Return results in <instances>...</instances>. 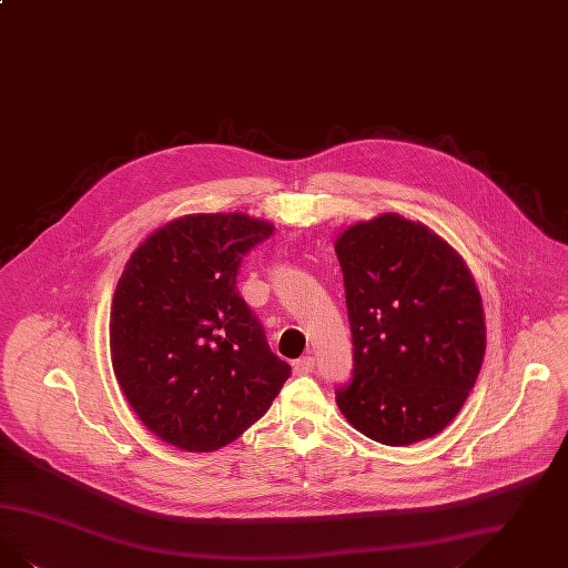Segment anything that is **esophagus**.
I'll return each mask as SVG.
<instances>
[{
	"mask_svg": "<svg viewBox=\"0 0 568 568\" xmlns=\"http://www.w3.org/2000/svg\"><path fill=\"white\" fill-rule=\"evenodd\" d=\"M311 372H315V359L313 357H302V359L295 362L294 374H297V376H306Z\"/></svg>",
	"mask_w": 568,
	"mask_h": 568,
	"instance_id": "esophagus-1",
	"label": "esophagus"
}]
</instances>
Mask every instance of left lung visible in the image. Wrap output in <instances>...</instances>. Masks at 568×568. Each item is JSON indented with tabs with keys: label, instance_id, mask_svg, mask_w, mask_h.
Segmentation results:
<instances>
[{
	"label": "left lung",
	"instance_id": "left-lung-1",
	"mask_svg": "<svg viewBox=\"0 0 568 568\" xmlns=\"http://www.w3.org/2000/svg\"><path fill=\"white\" fill-rule=\"evenodd\" d=\"M353 336L346 420L386 446L442 432L474 388L486 351L476 281L420 222L385 213L336 241Z\"/></svg>",
	"mask_w": 568,
	"mask_h": 568
}]
</instances>
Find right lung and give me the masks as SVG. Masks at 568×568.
Listing matches in <instances>:
<instances>
[{
	"mask_svg": "<svg viewBox=\"0 0 568 568\" xmlns=\"http://www.w3.org/2000/svg\"><path fill=\"white\" fill-rule=\"evenodd\" d=\"M273 230L243 213L185 215L126 262L112 302V364L131 408L166 444L226 446L292 374L236 287L243 257Z\"/></svg>",
	"mask_w": 568,
	"mask_h": 568,
	"instance_id": "obj_1",
	"label": "right lung"
}]
</instances>
